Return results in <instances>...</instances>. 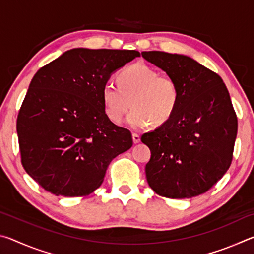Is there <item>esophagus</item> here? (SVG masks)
Listing matches in <instances>:
<instances>
[{"mask_svg":"<svg viewBox=\"0 0 254 254\" xmlns=\"http://www.w3.org/2000/svg\"><path fill=\"white\" fill-rule=\"evenodd\" d=\"M132 137H133V142L134 143H139L140 142V135L137 134V133H133L132 134Z\"/></svg>","mask_w":254,"mask_h":254,"instance_id":"34e87169","label":"esophagus"}]
</instances>
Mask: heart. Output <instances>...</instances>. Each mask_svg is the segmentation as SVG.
Masks as SVG:
<instances>
[{
    "label": "heart",
    "mask_w": 254,
    "mask_h": 254,
    "mask_svg": "<svg viewBox=\"0 0 254 254\" xmlns=\"http://www.w3.org/2000/svg\"><path fill=\"white\" fill-rule=\"evenodd\" d=\"M119 86L106 83L102 89V101L107 117L114 123L122 121L130 109L127 123L133 128H142L152 122L161 126L173 117L177 109L180 91L173 77L159 75L144 64H134L118 75Z\"/></svg>",
    "instance_id": "1"
}]
</instances>
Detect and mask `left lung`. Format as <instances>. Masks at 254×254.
<instances>
[{"instance_id": "obj_1", "label": "left lung", "mask_w": 254, "mask_h": 254, "mask_svg": "<svg viewBox=\"0 0 254 254\" xmlns=\"http://www.w3.org/2000/svg\"><path fill=\"white\" fill-rule=\"evenodd\" d=\"M142 57L177 81L180 98L168 121L141 141L151 151L149 186L167 198H191L209 190L230 168L238 117L216 72L184 55L143 51Z\"/></svg>"}]
</instances>
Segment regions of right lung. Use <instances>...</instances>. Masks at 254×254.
<instances>
[{"instance_id": "right-lung-1", "label": "right lung", "mask_w": 254, "mask_h": 254, "mask_svg": "<svg viewBox=\"0 0 254 254\" xmlns=\"http://www.w3.org/2000/svg\"><path fill=\"white\" fill-rule=\"evenodd\" d=\"M135 57L136 50L76 48L33 76L16 131L21 163L45 190L88 196L111 161L132 147L131 132L107 117L102 89L112 72Z\"/></svg>"}]
</instances>
